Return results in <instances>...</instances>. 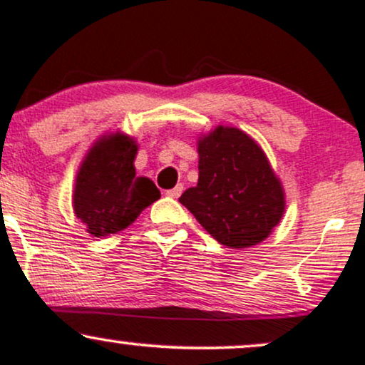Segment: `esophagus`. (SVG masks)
I'll return each mask as SVG.
<instances>
[{"label":"esophagus","mask_w":365,"mask_h":365,"mask_svg":"<svg viewBox=\"0 0 365 365\" xmlns=\"http://www.w3.org/2000/svg\"><path fill=\"white\" fill-rule=\"evenodd\" d=\"M182 192H183V185L180 183V185H177L175 188H171V190L166 192V195L171 197V199H178V197L182 195Z\"/></svg>","instance_id":"obj_1"}]
</instances>
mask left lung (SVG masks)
Listing matches in <instances>:
<instances>
[{
	"mask_svg": "<svg viewBox=\"0 0 365 365\" xmlns=\"http://www.w3.org/2000/svg\"><path fill=\"white\" fill-rule=\"evenodd\" d=\"M178 200L209 235L232 249L262 242L284 211L283 188L266 154L230 127L199 140V182Z\"/></svg>",
	"mask_w": 365,
	"mask_h": 365,
	"instance_id": "left-lung-1",
	"label": "left lung"
}]
</instances>
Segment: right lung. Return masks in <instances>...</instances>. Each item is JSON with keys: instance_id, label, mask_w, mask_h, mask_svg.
I'll list each match as a JSON object with an SVG mask.
<instances>
[{"instance_id": "obj_1", "label": "right lung", "mask_w": 365, "mask_h": 365, "mask_svg": "<svg viewBox=\"0 0 365 365\" xmlns=\"http://www.w3.org/2000/svg\"><path fill=\"white\" fill-rule=\"evenodd\" d=\"M135 142L116 133L96 142L82 163L75 182L73 209L91 235L121 232L161 197L153 180L135 175Z\"/></svg>"}]
</instances>
